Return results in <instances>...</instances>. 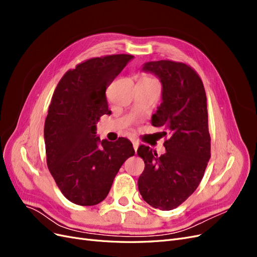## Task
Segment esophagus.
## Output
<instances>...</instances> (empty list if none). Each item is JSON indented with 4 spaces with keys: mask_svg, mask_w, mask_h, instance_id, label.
Masks as SVG:
<instances>
[{
    "mask_svg": "<svg viewBox=\"0 0 257 257\" xmlns=\"http://www.w3.org/2000/svg\"><path fill=\"white\" fill-rule=\"evenodd\" d=\"M132 144H133L134 150H135V152H136V151H137V149H138V147H139V143H138L137 141H132Z\"/></svg>",
    "mask_w": 257,
    "mask_h": 257,
    "instance_id": "obj_1",
    "label": "esophagus"
}]
</instances>
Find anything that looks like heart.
<instances>
[{"label":"heart","mask_w":257,"mask_h":257,"mask_svg":"<svg viewBox=\"0 0 257 257\" xmlns=\"http://www.w3.org/2000/svg\"><path fill=\"white\" fill-rule=\"evenodd\" d=\"M142 79H151V78H149V77H143Z\"/></svg>","instance_id":"heart-1"}]
</instances>
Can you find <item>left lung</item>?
I'll list each match as a JSON object with an SVG mask.
<instances>
[{
    "instance_id": "left-lung-1",
    "label": "left lung",
    "mask_w": 257,
    "mask_h": 257,
    "mask_svg": "<svg viewBox=\"0 0 257 257\" xmlns=\"http://www.w3.org/2000/svg\"><path fill=\"white\" fill-rule=\"evenodd\" d=\"M142 71L162 83V103L152 115V125L162 127V137L168 139L161 157L150 147L138 148L145 162L138 190L153 208L172 210L197 189L210 160L206 92L196 72L180 62H147Z\"/></svg>"
}]
</instances>
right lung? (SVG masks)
<instances>
[{
	"instance_id": "right-lung-1",
	"label": "right lung",
	"mask_w": 257,
	"mask_h": 257,
	"mask_svg": "<svg viewBox=\"0 0 257 257\" xmlns=\"http://www.w3.org/2000/svg\"><path fill=\"white\" fill-rule=\"evenodd\" d=\"M134 57L93 58L65 73L52 95L45 121L47 165L62 194L72 203L103 201L124 162L134 155L126 138L100 141L96 123L109 114L106 89Z\"/></svg>"
}]
</instances>
